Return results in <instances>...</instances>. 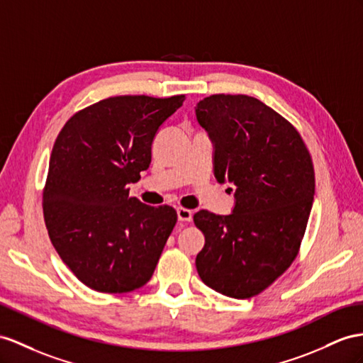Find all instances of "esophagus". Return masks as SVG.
Wrapping results in <instances>:
<instances>
[{"instance_id":"34e87169","label":"esophagus","mask_w":363,"mask_h":363,"mask_svg":"<svg viewBox=\"0 0 363 363\" xmlns=\"http://www.w3.org/2000/svg\"><path fill=\"white\" fill-rule=\"evenodd\" d=\"M178 219L181 222H190L193 219V211L189 210V208H182V207H178Z\"/></svg>"}]
</instances>
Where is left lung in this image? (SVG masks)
<instances>
[{
  "mask_svg": "<svg viewBox=\"0 0 363 363\" xmlns=\"http://www.w3.org/2000/svg\"><path fill=\"white\" fill-rule=\"evenodd\" d=\"M196 118L215 145L216 179L236 185L231 215L193 216L206 236L198 274L220 294L248 299L299 253L314 198L313 161L299 132L253 96H207Z\"/></svg>",
  "mask_w": 363,
  "mask_h": 363,
  "instance_id": "left-lung-1",
  "label": "left lung"
}]
</instances>
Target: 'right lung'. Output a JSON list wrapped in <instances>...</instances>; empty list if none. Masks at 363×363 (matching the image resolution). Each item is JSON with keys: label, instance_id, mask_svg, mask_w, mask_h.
Returning a JSON list of instances; mask_svg holds the SVG:
<instances>
[{"label": "right lung", "instance_id": "add662e5", "mask_svg": "<svg viewBox=\"0 0 363 363\" xmlns=\"http://www.w3.org/2000/svg\"><path fill=\"white\" fill-rule=\"evenodd\" d=\"M184 99H102L73 115L53 144L45 227L62 262L91 290L128 293L153 276L178 215L130 198L128 184L148 169L155 135Z\"/></svg>", "mask_w": 363, "mask_h": 363}]
</instances>
